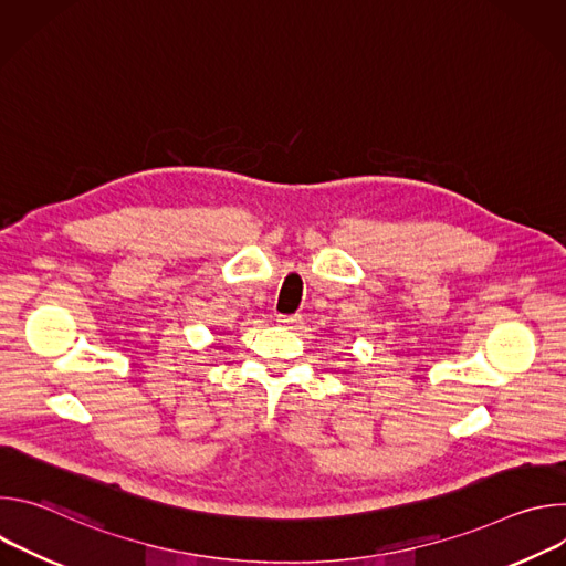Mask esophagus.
Wrapping results in <instances>:
<instances>
[{
	"label": "esophagus",
	"instance_id": "esophagus-1",
	"mask_svg": "<svg viewBox=\"0 0 566 566\" xmlns=\"http://www.w3.org/2000/svg\"><path fill=\"white\" fill-rule=\"evenodd\" d=\"M277 322L284 329H297L302 325V315H297V313L295 315H280Z\"/></svg>",
	"mask_w": 566,
	"mask_h": 566
}]
</instances>
